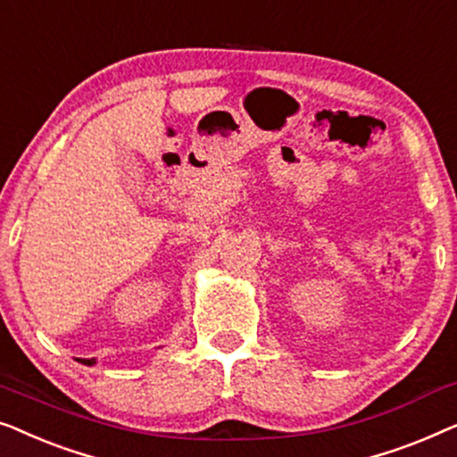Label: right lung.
I'll list each match as a JSON object with an SVG mask.
<instances>
[{"instance_id": "1", "label": "right lung", "mask_w": 457, "mask_h": 457, "mask_svg": "<svg viewBox=\"0 0 457 457\" xmlns=\"http://www.w3.org/2000/svg\"><path fill=\"white\" fill-rule=\"evenodd\" d=\"M77 361H80V364H85V366H93V364H96V360H83V358H77Z\"/></svg>"}]
</instances>
